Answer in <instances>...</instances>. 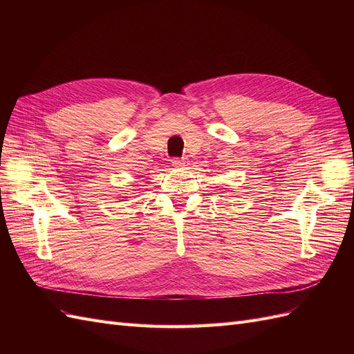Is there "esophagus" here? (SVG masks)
<instances>
[{
	"label": "esophagus",
	"instance_id": "34e87169",
	"mask_svg": "<svg viewBox=\"0 0 354 354\" xmlns=\"http://www.w3.org/2000/svg\"><path fill=\"white\" fill-rule=\"evenodd\" d=\"M171 164H173V167H183L186 164V160L183 158H174L173 160H171Z\"/></svg>",
	"mask_w": 354,
	"mask_h": 354
}]
</instances>
